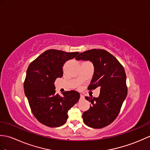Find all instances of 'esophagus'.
<instances>
[{
	"mask_svg": "<svg viewBox=\"0 0 150 150\" xmlns=\"http://www.w3.org/2000/svg\"><path fill=\"white\" fill-rule=\"evenodd\" d=\"M80 98H81V99H83L84 98V96H83V95H80Z\"/></svg>",
	"mask_w": 150,
	"mask_h": 150,
	"instance_id": "esophagus-1",
	"label": "esophagus"
}]
</instances>
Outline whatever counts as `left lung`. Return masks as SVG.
I'll return each mask as SVG.
<instances>
[{"mask_svg":"<svg viewBox=\"0 0 150 150\" xmlns=\"http://www.w3.org/2000/svg\"><path fill=\"white\" fill-rule=\"evenodd\" d=\"M75 59L92 62L94 74L88 89H100L98 98L85 97L91 105L82 114L83 122L93 128L105 127L118 116L127 96L125 69L114 55L104 50H87Z\"/></svg>","mask_w":150,"mask_h":150,"instance_id":"1","label":"left lung"}]
</instances>
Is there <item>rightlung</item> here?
<instances>
[{"label":"right lung","mask_w":150,"mask_h":150,"mask_svg":"<svg viewBox=\"0 0 150 150\" xmlns=\"http://www.w3.org/2000/svg\"><path fill=\"white\" fill-rule=\"evenodd\" d=\"M79 53L48 50L28 67L24 92L34 116L47 127L63 125L68 117V111L80 98V94L76 91H65L62 96L59 95L54 86L56 79L63 75L65 62Z\"/></svg>","instance_id":"right-lung-1"}]
</instances>
